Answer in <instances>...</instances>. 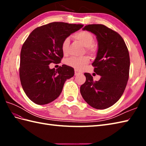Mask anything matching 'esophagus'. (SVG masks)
<instances>
[{
    "label": "esophagus",
    "mask_w": 146,
    "mask_h": 146,
    "mask_svg": "<svg viewBox=\"0 0 146 146\" xmlns=\"http://www.w3.org/2000/svg\"><path fill=\"white\" fill-rule=\"evenodd\" d=\"M80 74V72H79V71L78 70H75V75H78Z\"/></svg>",
    "instance_id": "esophagus-1"
}]
</instances>
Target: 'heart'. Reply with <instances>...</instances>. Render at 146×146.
<instances>
[{
  "instance_id": "obj_1",
  "label": "heart",
  "mask_w": 146,
  "mask_h": 146,
  "mask_svg": "<svg viewBox=\"0 0 146 146\" xmlns=\"http://www.w3.org/2000/svg\"><path fill=\"white\" fill-rule=\"evenodd\" d=\"M73 38L77 40L86 47V51L91 55H95L97 53V48L94 44V38L91 33L87 31H82L73 35ZM70 45V39L65 38L61 44V49L64 54H67L68 48ZM90 63V58L88 56L82 58L71 57L65 61L66 65L75 68L76 70H83Z\"/></svg>"
}]
</instances>
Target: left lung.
Here are the masks:
<instances>
[{"mask_svg": "<svg viewBox=\"0 0 146 146\" xmlns=\"http://www.w3.org/2000/svg\"><path fill=\"white\" fill-rule=\"evenodd\" d=\"M83 29L97 36L98 49L92 66L101 78L94 81L90 74L85 73L86 82L80 93L91 107L105 109L115 104L125 90L129 76V51L119 34L103 24H89Z\"/></svg>", "mask_w": 146, "mask_h": 146, "instance_id": "obj_1", "label": "left lung"}]
</instances>
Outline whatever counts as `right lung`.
Instances as JSON below:
<instances>
[{"instance_id":"right-lung-1","label":"right lung","mask_w":146,"mask_h":146,"mask_svg":"<svg viewBox=\"0 0 146 146\" xmlns=\"http://www.w3.org/2000/svg\"><path fill=\"white\" fill-rule=\"evenodd\" d=\"M83 26L54 22L37 27L24 42L19 77L24 92L34 103L45 105L54 101L61 94L65 81L73 76L72 67L63 64L55 70L49 64L60 63L63 40Z\"/></svg>"}]
</instances>
